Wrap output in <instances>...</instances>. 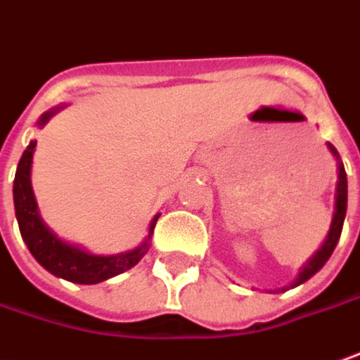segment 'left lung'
Instances as JSON below:
<instances>
[{
  "label": "left lung",
  "instance_id": "1",
  "mask_svg": "<svg viewBox=\"0 0 360 360\" xmlns=\"http://www.w3.org/2000/svg\"><path fill=\"white\" fill-rule=\"evenodd\" d=\"M329 150L335 156L337 160V188H335V212H333L331 219V228H329V233L325 238V242L321 245L317 252L313 253L309 257V262L301 267L299 276L295 277V281L291 283V287H297L301 283H305L307 279L315 276L319 271L323 265L327 264V259L331 257L335 245L339 243V238H341V231H343V221L345 216H347V172H345V166L339 158V152L333 146L331 142H327ZM281 291H287V287H283Z\"/></svg>",
  "mask_w": 360,
  "mask_h": 360
}]
</instances>
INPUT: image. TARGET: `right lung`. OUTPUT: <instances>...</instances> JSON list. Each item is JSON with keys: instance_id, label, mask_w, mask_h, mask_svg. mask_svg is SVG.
<instances>
[{"instance_id": "1", "label": "right lung", "mask_w": 360, "mask_h": 360, "mask_svg": "<svg viewBox=\"0 0 360 360\" xmlns=\"http://www.w3.org/2000/svg\"><path fill=\"white\" fill-rule=\"evenodd\" d=\"M63 107L65 105H59V107L43 112L37 120V127L43 129L49 122V118L55 117ZM35 144H37V141L29 142V146L17 164L15 180H13L15 218L17 224H19L21 238L29 248L31 255L55 277L67 279L71 283H81V285L101 283V281L110 279L118 274H124L127 269L139 264L150 248L152 231H154V226L160 218V214H156L152 218L146 240L130 252L115 253V255H96V253L86 252L75 243L57 238L41 218L39 206H37L33 186H31V166H33Z\"/></svg>"}]
</instances>
